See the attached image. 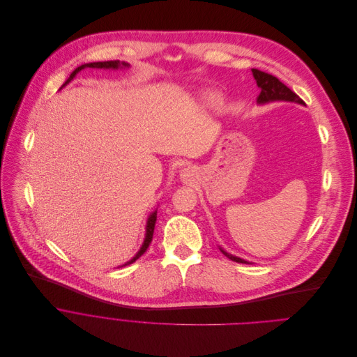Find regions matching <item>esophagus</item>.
<instances>
[{
	"instance_id": "obj_1",
	"label": "esophagus",
	"mask_w": 357,
	"mask_h": 357,
	"mask_svg": "<svg viewBox=\"0 0 357 357\" xmlns=\"http://www.w3.org/2000/svg\"><path fill=\"white\" fill-rule=\"evenodd\" d=\"M180 177H181V180H183L184 183H190V181H192V178H194V170H192L191 167H187V169L181 170Z\"/></svg>"
}]
</instances>
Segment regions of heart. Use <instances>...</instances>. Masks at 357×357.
<instances>
[{
	"instance_id": "1",
	"label": "heart",
	"mask_w": 357,
	"mask_h": 357,
	"mask_svg": "<svg viewBox=\"0 0 357 357\" xmlns=\"http://www.w3.org/2000/svg\"><path fill=\"white\" fill-rule=\"evenodd\" d=\"M205 100H206V102H208V105H212V107H215L220 101H221V97L218 96V94H213V93H209V94H206V97H205Z\"/></svg>"
}]
</instances>
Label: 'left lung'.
Returning <instances> with one entry per match:
<instances>
[{
	"instance_id": "left-lung-1",
	"label": "left lung",
	"mask_w": 357,
	"mask_h": 357,
	"mask_svg": "<svg viewBox=\"0 0 357 357\" xmlns=\"http://www.w3.org/2000/svg\"><path fill=\"white\" fill-rule=\"evenodd\" d=\"M252 73H253V77L260 89V94L257 97L259 104H266V102H271V101H291V102L304 104V101L294 91H291L286 84H282L277 77H274L268 73H264V71L257 70V68H252ZM221 252L227 257H229L231 260H234L236 263L249 264V261H246L238 256L229 255L224 249H221Z\"/></svg>"
}]
</instances>
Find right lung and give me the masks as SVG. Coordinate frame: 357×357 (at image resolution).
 <instances>
[{
	"instance_id": "obj_1",
	"label": "right lung",
	"mask_w": 357,
	"mask_h": 357,
	"mask_svg": "<svg viewBox=\"0 0 357 357\" xmlns=\"http://www.w3.org/2000/svg\"><path fill=\"white\" fill-rule=\"evenodd\" d=\"M128 66H129L128 63H125V61H119V60H108V61L86 63V64H82L80 67H77V68L73 71V73L70 75V77L66 80V83H64L63 86H66L67 83H70L71 80H73V79H75V76L79 73V71H82V70H83V68H86V67H91V68H119V67H128ZM156 220H158V211L152 212V213H151V217L148 218V224H146V236H145L144 245H142V248H140V250L136 253V256H135L133 259H130L128 263H125L123 266H126V264H132L135 260H137L142 255H144V253L148 250V248H149V245H151V242H152V238H153V231H155Z\"/></svg>"
}]
</instances>
